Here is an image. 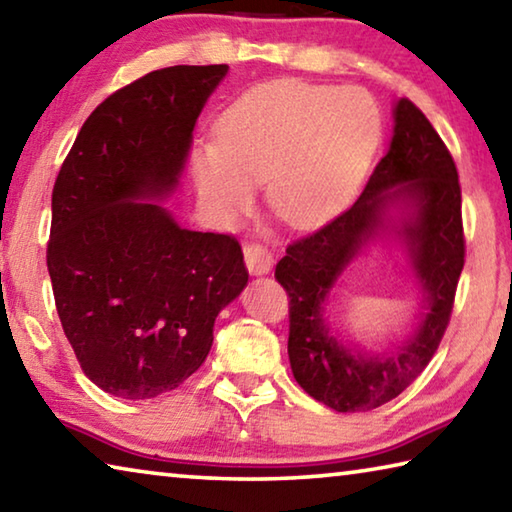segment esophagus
I'll list each match as a JSON object with an SVG mask.
<instances>
[{
  "instance_id": "1",
  "label": "esophagus",
  "mask_w": 512,
  "mask_h": 512,
  "mask_svg": "<svg viewBox=\"0 0 512 512\" xmlns=\"http://www.w3.org/2000/svg\"><path fill=\"white\" fill-rule=\"evenodd\" d=\"M245 263L249 267L251 274H267L272 270L274 258L267 247H263L261 242H247L245 245Z\"/></svg>"
}]
</instances>
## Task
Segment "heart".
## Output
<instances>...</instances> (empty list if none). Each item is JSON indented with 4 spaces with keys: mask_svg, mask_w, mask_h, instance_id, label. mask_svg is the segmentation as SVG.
Instances as JSON below:
<instances>
[{
    "mask_svg": "<svg viewBox=\"0 0 512 512\" xmlns=\"http://www.w3.org/2000/svg\"><path fill=\"white\" fill-rule=\"evenodd\" d=\"M381 142V111L370 92L306 81H274L233 102L217 136L192 149V177L222 220L247 211L256 183L274 215L313 226L354 195Z\"/></svg>",
    "mask_w": 512,
    "mask_h": 512,
    "instance_id": "1",
    "label": "heart"
}]
</instances>
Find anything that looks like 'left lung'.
Returning <instances> with one entry per match:
<instances>
[{
	"label": "left lung",
	"instance_id": "8db88e82",
	"mask_svg": "<svg viewBox=\"0 0 512 512\" xmlns=\"http://www.w3.org/2000/svg\"><path fill=\"white\" fill-rule=\"evenodd\" d=\"M414 211L402 232L425 290L427 315L388 357L351 355L325 331L321 304L334 279L378 230L387 206ZM465 265L458 170L445 142L410 99L395 106V136L365 190L345 213L288 245L274 279L290 299L288 356L297 383L338 413H363L401 395L429 365L445 335Z\"/></svg>",
	"mask_w": 512,
	"mask_h": 512
}]
</instances>
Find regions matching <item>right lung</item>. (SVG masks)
Instances as JSON below:
<instances>
[{
    "instance_id": "1",
    "label": "right lung",
    "mask_w": 512,
    "mask_h": 512,
    "mask_svg": "<svg viewBox=\"0 0 512 512\" xmlns=\"http://www.w3.org/2000/svg\"><path fill=\"white\" fill-rule=\"evenodd\" d=\"M229 65H174L106 97L52 192L47 270L83 374L154 399L199 370L217 313L249 272L231 233L188 231L156 201L174 190L192 129Z\"/></svg>"
}]
</instances>
